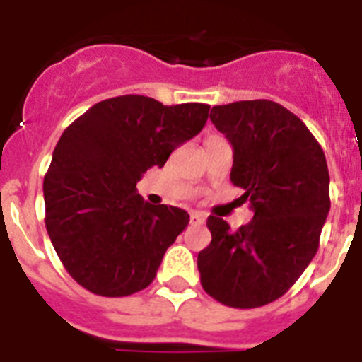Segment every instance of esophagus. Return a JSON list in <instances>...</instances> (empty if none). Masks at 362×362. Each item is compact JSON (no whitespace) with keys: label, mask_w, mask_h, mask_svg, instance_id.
Instances as JSON below:
<instances>
[{"label":"esophagus","mask_w":362,"mask_h":362,"mask_svg":"<svg viewBox=\"0 0 362 362\" xmlns=\"http://www.w3.org/2000/svg\"><path fill=\"white\" fill-rule=\"evenodd\" d=\"M189 222H191V224H193V226H202L204 222H206V215H202V213H199V211L191 213Z\"/></svg>","instance_id":"obj_1"}]
</instances>
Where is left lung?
Instances as JSON below:
<instances>
[{
	"instance_id": "left-lung-1",
	"label": "left lung",
	"mask_w": 362,
	"mask_h": 362,
	"mask_svg": "<svg viewBox=\"0 0 362 362\" xmlns=\"http://www.w3.org/2000/svg\"><path fill=\"white\" fill-rule=\"evenodd\" d=\"M209 118L233 147L229 178L255 215L237 231L207 218L200 282L226 306L259 308L282 297L315 257L329 211L328 163L304 122L272 100L215 105Z\"/></svg>"
}]
</instances>
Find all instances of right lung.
<instances>
[{
    "label": "right lung",
    "instance_id": "obj_1",
    "mask_svg": "<svg viewBox=\"0 0 362 362\" xmlns=\"http://www.w3.org/2000/svg\"><path fill=\"white\" fill-rule=\"evenodd\" d=\"M209 105L149 96L103 100L64 131L43 180L45 226L59 260L86 290L127 297L153 282L189 224L180 207L151 206L136 182L202 131Z\"/></svg>",
    "mask_w": 362,
    "mask_h": 362
}]
</instances>
